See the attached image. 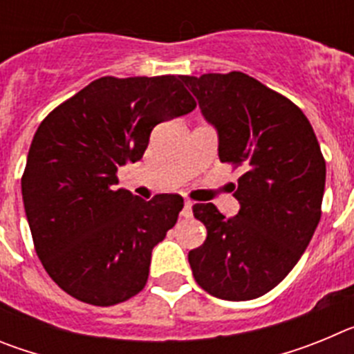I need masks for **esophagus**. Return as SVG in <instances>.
Returning a JSON list of instances; mask_svg holds the SVG:
<instances>
[{
  "mask_svg": "<svg viewBox=\"0 0 354 354\" xmlns=\"http://www.w3.org/2000/svg\"><path fill=\"white\" fill-rule=\"evenodd\" d=\"M192 207H193L192 200H184V207H183V211H180V214H183L184 218H189V216L193 214Z\"/></svg>",
  "mask_w": 354,
  "mask_h": 354,
  "instance_id": "obj_1",
  "label": "esophagus"
}]
</instances>
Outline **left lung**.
<instances>
[{
	"label": "left lung",
	"instance_id": "left-lung-1",
	"mask_svg": "<svg viewBox=\"0 0 354 354\" xmlns=\"http://www.w3.org/2000/svg\"><path fill=\"white\" fill-rule=\"evenodd\" d=\"M207 122L218 129L220 161L241 167L239 212L195 204L207 228L187 261L209 294L246 301L270 292L310 243L323 204L326 161L301 109L243 72L184 76Z\"/></svg>",
	"mask_w": 354,
	"mask_h": 354
}]
</instances>
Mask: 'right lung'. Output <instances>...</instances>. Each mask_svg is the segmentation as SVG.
Listing matches in <instances>:
<instances>
[{
	"label": "right lung",
	"instance_id": "obj_1",
	"mask_svg": "<svg viewBox=\"0 0 354 354\" xmlns=\"http://www.w3.org/2000/svg\"><path fill=\"white\" fill-rule=\"evenodd\" d=\"M183 77H99L37 129L21 177L24 211L44 270L72 298L111 306L145 287L152 248L184 200L145 202L113 184L122 165L143 158L159 122L196 108Z\"/></svg>",
	"mask_w": 354,
	"mask_h": 354
}]
</instances>
